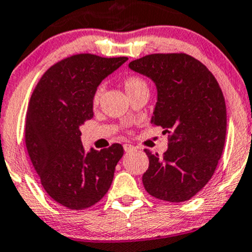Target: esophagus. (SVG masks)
Masks as SVG:
<instances>
[{
    "label": "esophagus",
    "mask_w": 252,
    "mask_h": 252,
    "mask_svg": "<svg viewBox=\"0 0 252 252\" xmlns=\"http://www.w3.org/2000/svg\"><path fill=\"white\" fill-rule=\"evenodd\" d=\"M124 150H125V152H131L134 151L135 148L133 145H131V144H125V145H124Z\"/></svg>",
    "instance_id": "esophagus-1"
}]
</instances>
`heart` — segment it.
I'll return each instance as SVG.
<instances>
[{
	"label": "heart",
	"instance_id": "heart-1",
	"mask_svg": "<svg viewBox=\"0 0 252 252\" xmlns=\"http://www.w3.org/2000/svg\"><path fill=\"white\" fill-rule=\"evenodd\" d=\"M123 84L128 96H132L133 94H135V93L140 92V90L143 89H149L146 81L144 80L143 77H140V76H137V75L127 76V77H125V80H124ZM101 95H102V88L100 87V88L95 90L94 95H93V104H94V106H97L98 102H100Z\"/></svg>",
	"mask_w": 252,
	"mask_h": 252
}]
</instances>
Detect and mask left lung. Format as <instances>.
I'll list each match as a JSON object with an SVG mask.
<instances>
[{
    "instance_id": "8db88e82",
    "label": "left lung",
    "mask_w": 252,
    "mask_h": 252,
    "mask_svg": "<svg viewBox=\"0 0 252 252\" xmlns=\"http://www.w3.org/2000/svg\"><path fill=\"white\" fill-rule=\"evenodd\" d=\"M128 66L156 83L151 123L169 133L162 157L144 150L149 157L144 188L164 201H187L207 185L222 155L226 104L221 88L206 65L186 53H154Z\"/></svg>"
}]
</instances>
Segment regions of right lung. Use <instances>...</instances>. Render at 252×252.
I'll list each match as a JSON object with an SVG mask.
<instances>
[{
    "mask_svg": "<svg viewBox=\"0 0 252 252\" xmlns=\"http://www.w3.org/2000/svg\"><path fill=\"white\" fill-rule=\"evenodd\" d=\"M127 57L80 53L45 71L28 103L25 141L31 162L51 199L69 210L92 207L108 191L121 144L86 154L80 127L93 118V95Z\"/></svg>",
    "mask_w": 252,
    "mask_h": 252,
    "instance_id": "1",
    "label": "right lung"
}]
</instances>
